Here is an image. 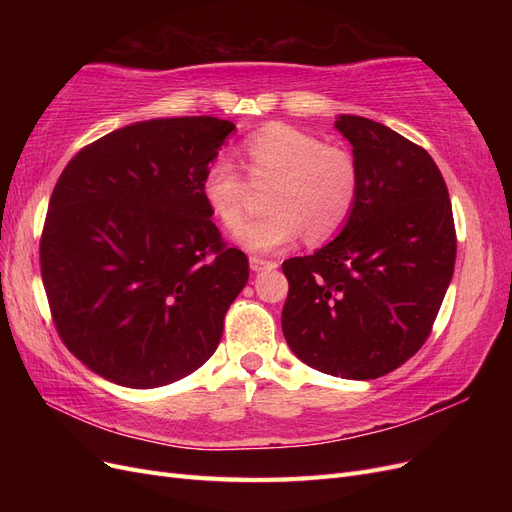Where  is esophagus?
<instances>
[{
    "label": "esophagus",
    "mask_w": 512,
    "mask_h": 512,
    "mask_svg": "<svg viewBox=\"0 0 512 512\" xmlns=\"http://www.w3.org/2000/svg\"><path fill=\"white\" fill-rule=\"evenodd\" d=\"M250 267L252 271H267V269H275L277 262L275 260H265V258H258V256H252L250 258Z\"/></svg>",
    "instance_id": "1"
}]
</instances>
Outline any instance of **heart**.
<instances>
[{
  "label": "heart",
  "mask_w": 512,
  "mask_h": 512,
  "mask_svg": "<svg viewBox=\"0 0 512 512\" xmlns=\"http://www.w3.org/2000/svg\"><path fill=\"white\" fill-rule=\"evenodd\" d=\"M243 158L252 179H273L265 203L269 213L237 232L245 250L280 252L303 232L309 243H320L335 237L350 220L359 198V168L348 149L275 123L247 138ZM200 196L224 228L241 226L245 179L235 164L213 160L200 179Z\"/></svg>",
  "instance_id": "1"
}]
</instances>
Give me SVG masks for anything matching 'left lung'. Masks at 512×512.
Here are the masks:
<instances>
[{"label": "left lung", "instance_id": "8db88e82", "mask_svg": "<svg viewBox=\"0 0 512 512\" xmlns=\"http://www.w3.org/2000/svg\"><path fill=\"white\" fill-rule=\"evenodd\" d=\"M335 128L352 145L359 198L337 239L282 265V329L309 367L374 380L404 365L431 333L455 269L453 207L423 147L356 115Z\"/></svg>", "mask_w": 512, "mask_h": 512}]
</instances>
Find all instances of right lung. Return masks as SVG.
<instances>
[{"label":"right lung","mask_w":512,"mask_h":512,"mask_svg":"<svg viewBox=\"0 0 512 512\" xmlns=\"http://www.w3.org/2000/svg\"><path fill=\"white\" fill-rule=\"evenodd\" d=\"M235 123L138 121L59 175L40 237L55 329L98 376L130 389L185 378L218 348L250 262L211 220L200 179Z\"/></svg>","instance_id":"obj_1"}]
</instances>
